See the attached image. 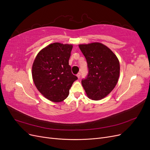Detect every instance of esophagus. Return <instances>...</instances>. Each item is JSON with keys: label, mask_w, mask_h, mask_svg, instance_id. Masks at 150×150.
<instances>
[{"label": "esophagus", "mask_w": 150, "mask_h": 150, "mask_svg": "<svg viewBox=\"0 0 150 150\" xmlns=\"http://www.w3.org/2000/svg\"><path fill=\"white\" fill-rule=\"evenodd\" d=\"M80 76H81V73H80V72H79V73H78V74H77V75H76V76L78 77V79H79V78H80Z\"/></svg>", "instance_id": "obj_1"}]
</instances>
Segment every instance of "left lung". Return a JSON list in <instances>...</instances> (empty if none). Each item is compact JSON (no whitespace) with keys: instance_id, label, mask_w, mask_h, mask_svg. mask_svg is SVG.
<instances>
[{"instance_id":"1","label":"left lung","mask_w":150,"mask_h":150,"mask_svg":"<svg viewBox=\"0 0 150 150\" xmlns=\"http://www.w3.org/2000/svg\"><path fill=\"white\" fill-rule=\"evenodd\" d=\"M88 63L89 73L82 80L83 87L92 100H101L115 88L118 81L120 65L116 54L100 42L79 44Z\"/></svg>"}]
</instances>
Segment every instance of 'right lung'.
<instances>
[{
	"mask_svg": "<svg viewBox=\"0 0 150 150\" xmlns=\"http://www.w3.org/2000/svg\"><path fill=\"white\" fill-rule=\"evenodd\" d=\"M72 44L54 42L40 50L32 66L36 88L43 96L54 103L64 101L78 78L72 74L69 59Z\"/></svg>",
	"mask_w": 150,
	"mask_h": 150,
	"instance_id": "1",
	"label": "right lung"
}]
</instances>
